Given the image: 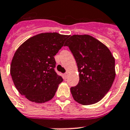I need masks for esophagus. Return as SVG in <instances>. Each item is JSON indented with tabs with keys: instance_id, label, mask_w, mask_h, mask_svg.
I'll return each instance as SVG.
<instances>
[{
	"instance_id": "1",
	"label": "esophagus",
	"mask_w": 130,
	"mask_h": 130,
	"mask_svg": "<svg viewBox=\"0 0 130 130\" xmlns=\"http://www.w3.org/2000/svg\"><path fill=\"white\" fill-rule=\"evenodd\" d=\"M68 75H69V73H67H67H65V74H64V75H65V78H67V76H68Z\"/></svg>"
}]
</instances>
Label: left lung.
I'll use <instances>...</instances> for the list:
<instances>
[{"instance_id": "1", "label": "left lung", "mask_w": 130, "mask_h": 130, "mask_svg": "<svg viewBox=\"0 0 130 130\" xmlns=\"http://www.w3.org/2000/svg\"><path fill=\"white\" fill-rule=\"evenodd\" d=\"M64 46L73 53L78 71L79 83L70 88L73 99L83 105L102 100L115 77V58L107 46L90 35H73Z\"/></svg>"}]
</instances>
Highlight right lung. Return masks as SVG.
<instances>
[{"label": "right lung", "instance_id": "obj_1", "mask_svg": "<svg viewBox=\"0 0 130 130\" xmlns=\"http://www.w3.org/2000/svg\"><path fill=\"white\" fill-rule=\"evenodd\" d=\"M69 36L57 32L32 36L17 48L10 73L14 85L31 102L43 103L53 99L63 78L57 74L54 56Z\"/></svg>", "mask_w": 130, "mask_h": 130}]
</instances>
